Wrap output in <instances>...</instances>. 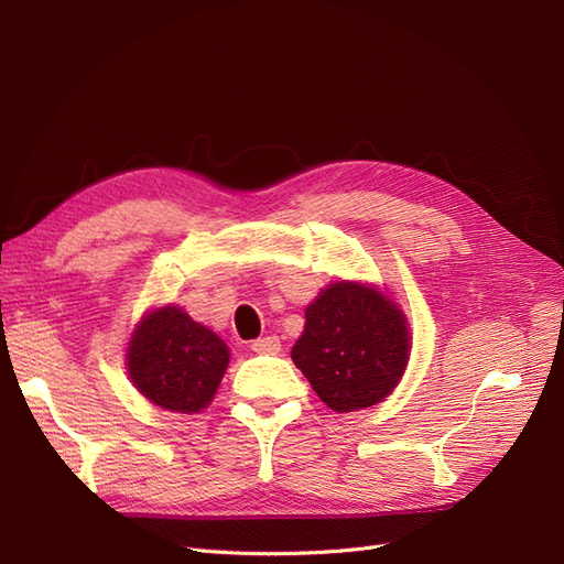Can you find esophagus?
Returning <instances> with one entry per match:
<instances>
[{
  "mask_svg": "<svg viewBox=\"0 0 564 564\" xmlns=\"http://www.w3.org/2000/svg\"><path fill=\"white\" fill-rule=\"evenodd\" d=\"M250 348H253L256 352H262V356H276V352L281 350V341H279V337H262V339H256Z\"/></svg>",
  "mask_w": 564,
  "mask_h": 564,
  "instance_id": "obj_1",
  "label": "esophagus"
}]
</instances>
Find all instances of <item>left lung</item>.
<instances>
[{
	"instance_id": "1",
	"label": "left lung",
	"mask_w": 564,
	"mask_h": 564,
	"mask_svg": "<svg viewBox=\"0 0 564 564\" xmlns=\"http://www.w3.org/2000/svg\"><path fill=\"white\" fill-rule=\"evenodd\" d=\"M304 318L290 358L332 411L373 406L398 388L409 365L411 329L383 290L358 281L329 283Z\"/></svg>"
}]
</instances>
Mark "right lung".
<instances>
[{
  "mask_svg": "<svg viewBox=\"0 0 564 564\" xmlns=\"http://www.w3.org/2000/svg\"><path fill=\"white\" fill-rule=\"evenodd\" d=\"M134 388L151 404L174 413H199L229 365V348L214 329L176 304L145 311L124 352Z\"/></svg>",
  "mask_w": 564,
  "mask_h": 564,
  "instance_id": "add662e5",
  "label": "right lung"
}]
</instances>
